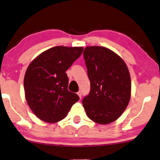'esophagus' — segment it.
I'll return each instance as SVG.
<instances>
[{"label":"esophagus","instance_id":"1","mask_svg":"<svg viewBox=\"0 0 160 160\" xmlns=\"http://www.w3.org/2000/svg\"><path fill=\"white\" fill-rule=\"evenodd\" d=\"M78 95L79 96L80 98H81V97H82V93H81L80 91H78Z\"/></svg>","mask_w":160,"mask_h":160}]
</instances>
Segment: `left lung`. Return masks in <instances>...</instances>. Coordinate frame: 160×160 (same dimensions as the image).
I'll return each instance as SVG.
<instances>
[{
    "instance_id": "obj_1",
    "label": "left lung",
    "mask_w": 160,
    "mask_h": 160,
    "mask_svg": "<svg viewBox=\"0 0 160 160\" xmlns=\"http://www.w3.org/2000/svg\"><path fill=\"white\" fill-rule=\"evenodd\" d=\"M91 91L82 99L88 118L98 124L118 120L129 103L131 80L124 60L110 49L87 46L83 51Z\"/></svg>"
}]
</instances>
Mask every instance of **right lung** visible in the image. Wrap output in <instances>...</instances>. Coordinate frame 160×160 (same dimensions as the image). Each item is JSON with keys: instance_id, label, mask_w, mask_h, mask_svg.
Here are the masks:
<instances>
[{"instance_id": "obj_1", "label": "right lung", "mask_w": 160, "mask_h": 160, "mask_svg": "<svg viewBox=\"0 0 160 160\" xmlns=\"http://www.w3.org/2000/svg\"><path fill=\"white\" fill-rule=\"evenodd\" d=\"M82 51L83 47H53L29 64L24 78V94L29 107L40 120L49 123L63 120L80 99L67 89L66 71Z\"/></svg>"}]
</instances>
